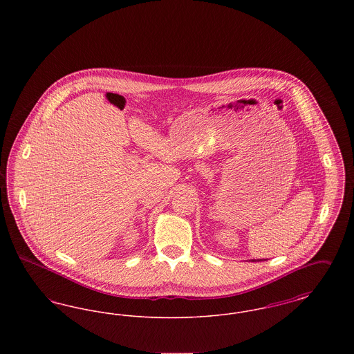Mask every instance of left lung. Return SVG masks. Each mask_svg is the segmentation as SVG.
<instances>
[{
	"label": "left lung",
	"mask_w": 354,
	"mask_h": 354,
	"mask_svg": "<svg viewBox=\"0 0 354 354\" xmlns=\"http://www.w3.org/2000/svg\"><path fill=\"white\" fill-rule=\"evenodd\" d=\"M252 261H256V260H252ZM257 261H260V260H257Z\"/></svg>",
	"instance_id": "1"
}]
</instances>
